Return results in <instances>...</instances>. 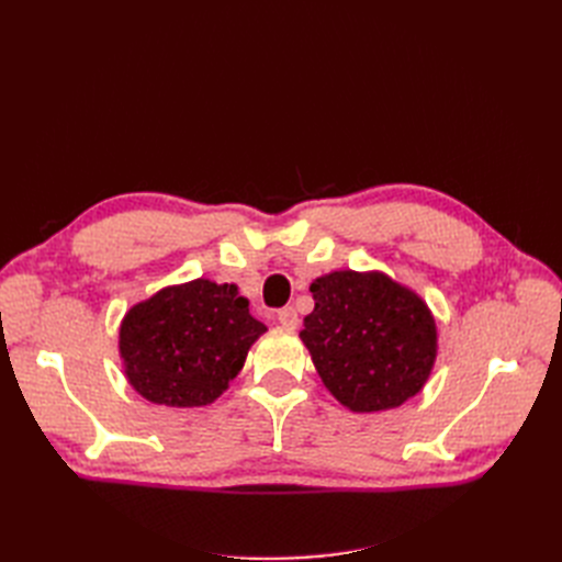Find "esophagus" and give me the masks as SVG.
<instances>
[{"label": "esophagus", "mask_w": 562, "mask_h": 562, "mask_svg": "<svg viewBox=\"0 0 562 562\" xmlns=\"http://www.w3.org/2000/svg\"><path fill=\"white\" fill-rule=\"evenodd\" d=\"M279 323L283 328H295L297 326V312L293 307H283L279 312Z\"/></svg>", "instance_id": "34e87169"}]
</instances>
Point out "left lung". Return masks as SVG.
Instances as JSON below:
<instances>
[{"instance_id": "left-lung-1", "label": "left lung", "mask_w": 562, "mask_h": 562, "mask_svg": "<svg viewBox=\"0 0 562 562\" xmlns=\"http://www.w3.org/2000/svg\"><path fill=\"white\" fill-rule=\"evenodd\" d=\"M310 291L300 333L330 394L353 413L398 407L419 394L436 361L427 304L380 271H333Z\"/></svg>"}]
</instances>
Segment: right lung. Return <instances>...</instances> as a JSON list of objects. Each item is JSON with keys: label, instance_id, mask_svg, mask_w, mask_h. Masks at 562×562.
Returning <instances> with one entry per match:
<instances>
[{"label": "right lung", "instance_id": "add662e5", "mask_svg": "<svg viewBox=\"0 0 562 562\" xmlns=\"http://www.w3.org/2000/svg\"><path fill=\"white\" fill-rule=\"evenodd\" d=\"M265 330L234 283L196 279L131 307L119 330V351L143 398L196 407L223 394Z\"/></svg>", "mask_w": 562, "mask_h": 562}]
</instances>
